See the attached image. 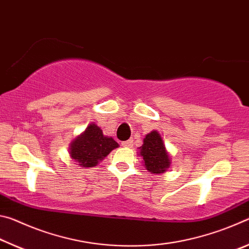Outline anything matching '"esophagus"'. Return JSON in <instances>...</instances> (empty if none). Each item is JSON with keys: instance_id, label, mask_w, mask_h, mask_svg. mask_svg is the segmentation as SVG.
Listing matches in <instances>:
<instances>
[{"instance_id": "esophagus-1", "label": "esophagus", "mask_w": 249, "mask_h": 249, "mask_svg": "<svg viewBox=\"0 0 249 249\" xmlns=\"http://www.w3.org/2000/svg\"><path fill=\"white\" fill-rule=\"evenodd\" d=\"M122 146L126 147V148H129V147L133 146V141L132 140H128V141H126V142H122Z\"/></svg>"}]
</instances>
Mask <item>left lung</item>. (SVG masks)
<instances>
[{
    "label": "left lung",
    "mask_w": 249,
    "mask_h": 249,
    "mask_svg": "<svg viewBox=\"0 0 249 249\" xmlns=\"http://www.w3.org/2000/svg\"><path fill=\"white\" fill-rule=\"evenodd\" d=\"M140 156L146 170L150 174H163L170 168L171 158L158 130H153L145 136L140 147Z\"/></svg>",
    "instance_id": "8db88e82"
}]
</instances>
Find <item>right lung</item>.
I'll return each instance as SVG.
<instances>
[{"label":"right lung","instance_id":"1","mask_svg":"<svg viewBox=\"0 0 249 249\" xmlns=\"http://www.w3.org/2000/svg\"><path fill=\"white\" fill-rule=\"evenodd\" d=\"M119 144L112 137L105 136L95 123L88 125L83 133L78 135L69 145V155L77 165L91 168L98 165Z\"/></svg>","mask_w":249,"mask_h":249}]
</instances>
